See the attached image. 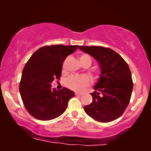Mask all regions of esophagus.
Listing matches in <instances>:
<instances>
[{
	"instance_id": "1",
	"label": "esophagus",
	"mask_w": 151,
	"mask_h": 151,
	"mask_svg": "<svg viewBox=\"0 0 151 151\" xmlns=\"http://www.w3.org/2000/svg\"><path fill=\"white\" fill-rule=\"evenodd\" d=\"M75 95H76V96H81L82 94L79 93H75Z\"/></svg>"
}]
</instances>
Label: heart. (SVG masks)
<instances>
[{"label": "heart", "instance_id": "heart-1", "mask_svg": "<svg viewBox=\"0 0 151 151\" xmlns=\"http://www.w3.org/2000/svg\"><path fill=\"white\" fill-rule=\"evenodd\" d=\"M80 63L81 65L84 64H88L89 66L91 64V59L86 54H82L79 57ZM91 80L86 76H73L69 77L66 81V85L70 89L76 91H82L84 88L89 86Z\"/></svg>", "mask_w": 151, "mask_h": 151}]
</instances>
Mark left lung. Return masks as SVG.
Returning a JSON list of instances; mask_svg holds the SVG:
<instances>
[{
  "mask_svg": "<svg viewBox=\"0 0 151 151\" xmlns=\"http://www.w3.org/2000/svg\"><path fill=\"white\" fill-rule=\"evenodd\" d=\"M98 62L101 74L91 93L93 101L84 107L86 114L100 122L119 118L129 104L133 87L131 72L120 55L100 46H78Z\"/></svg>",
  "mask_w": 151,
  "mask_h": 151,
  "instance_id": "obj_1",
  "label": "left lung"
}]
</instances>
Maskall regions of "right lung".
Wrapping results in <instances>:
<instances>
[{
  "instance_id": "right-lung-1",
  "label": "right lung",
  "mask_w": 151,
  "mask_h": 151,
  "mask_svg": "<svg viewBox=\"0 0 151 151\" xmlns=\"http://www.w3.org/2000/svg\"><path fill=\"white\" fill-rule=\"evenodd\" d=\"M78 45L45 46L33 53L22 70L19 91L29 114L40 120H50L66 111L68 102L75 96L69 88H51L54 79L60 80L64 61Z\"/></svg>"
}]
</instances>
